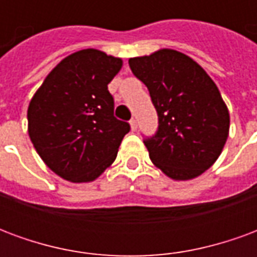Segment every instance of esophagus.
Segmentation results:
<instances>
[{
	"mask_svg": "<svg viewBox=\"0 0 257 257\" xmlns=\"http://www.w3.org/2000/svg\"><path fill=\"white\" fill-rule=\"evenodd\" d=\"M129 122H131V128H132V131H136V129H138V121H136L135 118H132Z\"/></svg>",
	"mask_w": 257,
	"mask_h": 257,
	"instance_id": "esophagus-1",
	"label": "esophagus"
}]
</instances>
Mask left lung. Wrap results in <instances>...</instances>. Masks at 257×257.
<instances>
[{
	"label": "left lung",
	"instance_id": "1",
	"mask_svg": "<svg viewBox=\"0 0 257 257\" xmlns=\"http://www.w3.org/2000/svg\"><path fill=\"white\" fill-rule=\"evenodd\" d=\"M150 92L158 128L145 145L153 164L175 180L197 178L219 158L230 115L216 84L193 59L173 49L129 59Z\"/></svg>",
	"mask_w": 257,
	"mask_h": 257
}]
</instances>
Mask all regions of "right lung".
I'll use <instances>...</instances> for the list:
<instances>
[{"instance_id": "add662e5", "label": "right lung", "mask_w": 257, "mask_h": 257, "mask_svg": "<svg viewBox=\"0 0 257 257\" xmlns=\"http://www.w3.org/2000/svg\"><path fill=\"white\" fill-rule=\"evenodd\" d=\"M122 60L97 49L63 59L48 74L27 110L29 135L48 168L60 178L92 182L115 157L131 125L114 117L107 85Z\"/></svg>"}]
</instances>
